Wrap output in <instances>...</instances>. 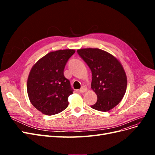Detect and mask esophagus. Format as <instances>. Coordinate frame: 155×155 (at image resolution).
Instances as JSON below:
<instances>
[{
	"label": "esophagus",
	"instance_id": "34e87169",
	"mask_svg": "<svg viewBox=\"0 0 155 155\" xmlns=\"http://www.w3.org/2000/svg\"><path fill=\"white\" fill-rule=\"evenodd\" d=\"M87 91V87H85V86H83L80 89H79V92H81V93H83V92H85L86 91Z\"/></svg>",
	"mask_w": 155,
	"mask_h": 155
}]
</instances>
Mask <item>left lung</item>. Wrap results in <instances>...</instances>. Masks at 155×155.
I'll return each instance as SVG.
<instances>
[{"label": "left lung", "instance_id": "1", "mask_svg": "<svg viewBox=\"0 0 155 155\" xmlns=\"http://www.w3.org/2000/svg\"><path fill=\"white\" fill-rule=\"evenodd\" d=\"M77 51L92 74L91 88L97 100L91 107L102 112L113 109L122 100L127 85L121 63L114 56L101 49L81 48Z\"/></svg>", "mask_w": 155, "mask_h": 155}]
</instances>
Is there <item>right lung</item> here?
Returning a JSON list of instances; mask_svg holds the SVG:
<instances>
[{"label": "right lung", "mask_w": 155, "mask_h": 155, "mask_svg": "<svg viewBox=\"0 0 155 155\" xmlns=\"http://www.w3.org/2000/svg\"><path fill=\"white\" fill-rule=\"evenodd\" d=\"M75 50L51 51L32 67L27 81V92L31 104L46 115H54L66 109L68 97L73 94L63 71Z\"/></svg>", "instance_id": "add662e5"}]
</instances>
